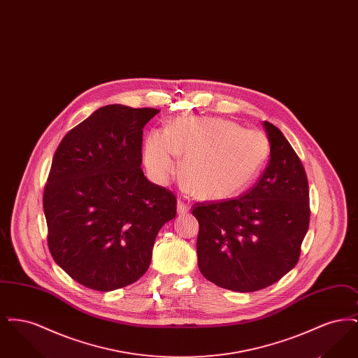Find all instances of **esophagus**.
Returning a JSON list of instances; mask_svg holds the SVG:
<instances>
[{"label":"esophagus","instance_id":"esophagus-1","mask_svg":"<svg viewBox=\"0 0 358 358\" xmlns=\"http://www.w3.org/2000/svg\"><path fill=\"white\" fill-rule=\"evenodd\" d=\"M177 212H178L180 215L187 213V212H189V205H187V203H184L182 200H178V201H177Z\"/></svg>","mask_w":358,"mask_h":358}]
</instances>
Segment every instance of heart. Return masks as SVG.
Masks as SVG:
<instances>
[{
	"label": "heart",
	"instance_id": "obj_1",
	"mask_svg": "<svg viewBox=\"0 0 358 358\" xmlns=\"http://www.w3.org/2000/svg\"><path fill=\"white\" fill-rule=\"evenodd\" d=\"M270 154L267 136L244 130L232 120L212 117L178 118L168 130L146 136L143 162L155 182L168 184L178 173L203 200H227L248 187Z\"/></svg>",
	"mask_w": 358,
	"mask_h": 358
}]
</instances>
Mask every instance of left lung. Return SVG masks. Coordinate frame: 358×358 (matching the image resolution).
Masks as SVG:
<instances>
[{"label": "left lung", "instance_id": "left-lung-1", "mask_svg": "<svg viewBox=\"0 0 358 358\" xmlns=\"http://www.w3.org/2000/svg\"><path fill=\"white\" fill-rule=\"evenodd\" d=\"M270 162L255 187L238 199L199 203L197 262L222 289H266L295 267L310 220L306 173L289 141L263 122Z\"/></svg>", "mask_w": 358, "mask_h": 358}]
</instances>
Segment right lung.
<instances>
[{
	"instance_id": "obj_1",
	"label": "right lung",
	"mask_w": 358,
	"mask_h": 358,
	"mask_svg": "<svg viewBox=\"0 0 358 358\" xmlns=\"http://www.w3.org/2000/svg\"><path fill=\"white\" fill-rule=\"evenodd\" d=\"M159 111L108 104L60 142L44 190L53 260L78 283L113 291L148 271L154 241L176 216L171 190L142 164L143 127Z\"/></svg>"
}]
</instances>
